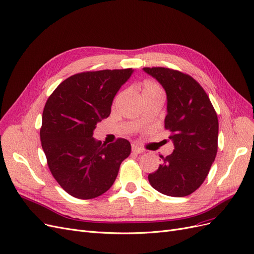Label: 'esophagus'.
<instances>
[{
	"mask_svg": "<svg viewBox=\"0 0 254 254\" xmlns=\"http://www.w3.org/2000/svg\"><path fill=\"white\" fill-rule=\"evenodd\" d=\"M132 151L134 153H143V152H145V150L142 147H140V146H137V145H132Z\"/></svg>",
	"mask_w": 254,
	"mask_h": 254,
	"instance_id": "1",
	"label": "esophagus"
}]
</instances>
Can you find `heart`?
Listing matches in <instances>:
<instances>
[{
    "label": "heart",
    "instance_id": "b5f03b06",
    "mask_svg": "<svg viewBox=\"0 0 254 254\" xmlns=\"http://www.w3.org/2000/svg\"><path fill=\"white\" fill-rule=\"evenodd\" d=\"M141 95L143 99L155 96H163V90L161 89V87L156 82L145 81L142 86Z\"/></svg>",
    "mask_w": 254,
    "mask_h": 254
}]
</instances>
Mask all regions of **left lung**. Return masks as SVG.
Returning a JSON list of instances; mask_svg holds the SVG:
<instances>
[{
  "label": "left lung",
  "mask_w": 254,
  "mask_h": 254,
  "mask_svg": "<svg viewBox=\"0 0 254 254\" xmlns=\"http://www.w3.org/2000/svg\"><path fill=\"white\" fill-rule=\"evenodd\" d=\"M143 71L163 87L167 99L164 120L174 151L158 170L148 175L150 186L160 193L184 197L203 183L217 153L218 119L202 87L190 76L166 67Z\"/></svg>",
  "instance_id": "8db88e82"
}]
</instances>
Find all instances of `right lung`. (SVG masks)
Returning a JSON list of instances; mask_svg holds the SVG:
<instances>
[{
    "instance_id": "add662e5",
    "label": "right lung",
    "mask_w": 254,
    "mask_h": 254,
    "mask_svg": "<svg viewBox=\"0 0 254 254\" xmlns=\"http://www.w3.org/2000/svg\"><path fill=\"white\" fill-rule=\"evenodd\" d=\"M132 68L76 74L61 82L45 104L40 139L54 178L66 193L91 199L108 190L131 151L125 139L106 145L93 137L108 118L114 96Z\"/></svg>"
}]
</instances>
